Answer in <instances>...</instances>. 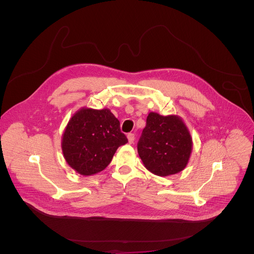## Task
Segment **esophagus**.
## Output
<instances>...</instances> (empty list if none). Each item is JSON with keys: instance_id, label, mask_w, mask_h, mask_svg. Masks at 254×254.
<instances>
[{"instance_id": "1", "label": "esophagus", "mask_w": 254, "mask_h": 254, "mask_svg": "<svg viewBox=\"0 0 254 254\" xmlns=\"http://www.w3.org/2000/svg\"><path fill=\"white\" fill-rule=\"evenodd\" d=\"M127 138H128V141H129V144H133L134 141H135V135L133 133H130L127 135Z\"/></svg>"}]
</instances>
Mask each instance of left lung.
Returning <instances> with one entry per match:
<instances>
[{"label": "left lung", "instance_id": "8db88e82", "mask_svg": "<svg viewBox=\"0 0 254 254\" xmlns=\"http://www.w3.org/2000/svg\"><path fill=\"white\" fill-rule=\"evenodd\" d=\"M191 148L190 134L180 117L148 113L138 142L139 155L148 171L161 177L179 173L187 166Z\"/></svg>", "mask_w": 254, "mask_h": 254}]
</instances>
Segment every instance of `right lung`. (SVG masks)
I'll return each instance as SVG.
<instances>
[{"mask_svg": "<svg viewBox=\"0 0 254 254\" xmlns=\"http://www.w3.org/2000/svg\"><path fill=\"white\" fill-rule=\"evenodd\" d=\"M128 143L119 120L108 109H79L63 135L64 156L76 172L90 176L103 171L116 149Z\"/></svg>", "mask_w": 254, "mask_h": 254, "instance_id": "1", "label": "right lung"}]
</instances>
